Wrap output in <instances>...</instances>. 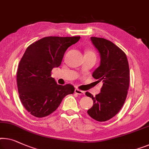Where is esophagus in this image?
<instances>
[{"label": "esophagus", "mask_w": 149, "mask_h": 149, "mask_svg": "<svg viewBox=\"0 0 149 149\" xmlns=\"http://www.w3.org/2000/svg\"><path fill=\"white\" fill-rule=\"evenodd\" d=\"M75 92L76 93V94H79V95H84V91H81L80 90H79V89H75Z\"/></svg>", "instance_id": "34e87169"}]
</instances>
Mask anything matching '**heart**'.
I'll use <instances>...</instances> for the list:
<instances>
[{
  "label": "heart",
  "instance_id": "heart-1",
  "mask_svg": "<svg viewBox=\"0 0 149 149\" xmlns=\"http://www.w3.org/2000/svg\"><path fill=\"white\" fill-rule=\"evenodd\" d=\"M85 55H95V53L94 52H93L92 50H88L87 52H86V54Z\"/></svg>",
  "mask_w": 149,
  "mask_h": 149
}]
</instances>
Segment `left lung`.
Here are the masks:
<instances>
[{"instance_id": "left-lung-1", "label": "left lung", "mask_w": 149, "mask_h": 149, "mask_svg": "<svg viewBox=\"0 0 149 149\" xmlns=\"http://www.w3.org/2000/svg\"><path fill=\"white\" fill-rule=\"evenodd\" d=\"M91 41L100 55V65L92 76L103 86L95 97L86 92L94 101L88 114L97 121L104 122L117 114L124 105L129 88V65L125 53L112 42L95 37Z\"/></svg>"}]
</instances>
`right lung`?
Masks as SVG:
<instances>
[{"mask_svg": "<svg viewBox=\"0 0 149 149\" xmlns=\"http://www.w3.org/2000/svg\"><path fill=\"white\" fill-rule=\"evenodd\" d=\"M79 39V36L46 37L26 48L18 67L17 83L21 103L33 116L51 114L64 97L74 92L72 85H58L51 75L53 68L61 65L68 48Z\"/></svg>", "mask_w": 149, "mask_h": 149, "instance_id": "right-lung-1", "label": "right lung"}]
</instances>
